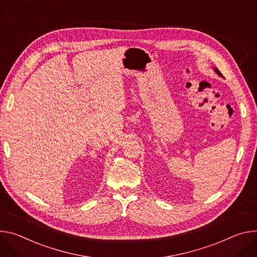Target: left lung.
<instances>
[{
  "mask_svg": "<svg viewBox=\"0 0 257 257\" xmlns=\"http://www.w3.org/2000/svg\"><path fill=\"white\" fill-rule=\"evenodd\" d=\"M213 69H214V71H215V73H217V74H218V75H219V76H221V77H223V76H222V74H221V73H220V71H219V70H218V69H217V68H215V67H213Z\"/></svg>",
  "mask_w": 257,
  "mask_h": 257,
  "instance_id": "1",
  "label": "left lung"
}]
</instances>
